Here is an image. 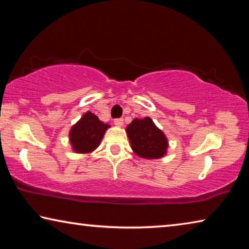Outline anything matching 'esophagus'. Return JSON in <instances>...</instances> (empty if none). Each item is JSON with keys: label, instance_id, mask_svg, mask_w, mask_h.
Wrapping results in <instances>:
<instances>
[{"label": "esophagus", "instance_id": "esophagus-1", "mask_svg": "<svg viewBox=\"0 0 249 249\" xmlns=\"http://www.w3.org/2000/svg\"><path fill=\"white\" fill-rule=\"evenodd\" d=\"M114 124L116 126H119V127H122V126L124 125V120L123 119H115L114 120Z\"/></svg>", "mask_w": 249, "mask_h": 249}]
</instances>
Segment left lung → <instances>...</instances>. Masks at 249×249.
I'll return each instance as SVG.
<instances>
[{
  "mask_svg": "<svg viewBox=\"0 0 249 249\" xmlns=\"http://www.w3.org/2000/svg\"><path fill=\"white\" fill-rule=\"evenodd\" d=\"M126 133L132 149L138 157L158 159L166 155L168 147L167 138L150 117L142 120L135 119L127 126Z\"/></svg>",
  "mask_w": 249,
  "mask_h": 249,
  "instance_id": "1",
  "label": "left lung"
}]
</instances>
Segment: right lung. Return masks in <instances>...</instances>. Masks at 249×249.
Masks as SVG:
<instances>
[{
    "instance_id": "right-lung-1",
    "label": "right lung",
    "mask_w": 249,
    "mask_h": 249,
    "mask_svg": "<svg viewBox=\"0 0 249 249\" xmlns=\"http://www.w3.org/2000/svg\"><path fill=\"white\" fill-rule=\"evenodd\" d=\"M109 127L99 120V117L87 112L86 114L71 127L69 137L75 153L87 154L93 151L99 147L105 134V130Z\"/></svg>"
}]
</instances>
